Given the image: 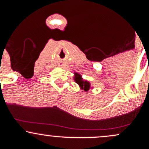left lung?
<instances>
[{
    "label": "left lung",
    "mask_w": 149,
    "mask_h": 149,
    "mask_svg": "<svg viewBox=\"0 0 149 149\" xmlns=\"http://www.w3.org/2000/svg\"><path fill=\"white\" fill-rule=\"evenodd\" d=\"M74 80L76 83L79 85L81 90H84L85 92H88L90 88V83L88 80H83V78L80 77V74H77L74 77Z\"/></svg>",
    "instance_id": "8db88e82"
}]
</instances>
